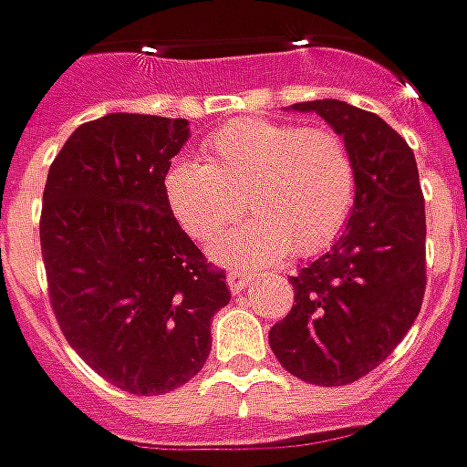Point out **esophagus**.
I'll return each mask as SVG.
<instances>
[{
    "label": "esophagus",
    "instance_id": "1",
    "mask_svg": "<svg viewBox=\"0 0 467 467\" xmlns=\"http://www.w3.org/2000/svg\"><path fill=\"white\" fill-rule=\"evenodd\" d=\"M228 288H231V291H234V294H242L244 288H246V285H249V283H252V278H249V275H246V273H242V270H231V273H228Z\"/></svg>",
    "mask_w": 467,
    "mask_h": 467
}]
</instances>
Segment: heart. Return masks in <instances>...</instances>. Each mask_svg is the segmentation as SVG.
Masks as SVG:
<instances>
[{
	"label": "heart",
	"instance_id": "heart-1",
	"mask_svg": "<svg viewBox=\"0 0 467 467\" xmlns=\"http://www.w3.org/2000/svg\"><path fill=\"white\" fill-rule=\"evenodd\" d=\"M358 169L332 130L242 119L205 142V163L171 161L163 197L194 242H213L244 213L252 221L213 244V260L234 267L275 265L288 252L309 257L348 223Z\"/></svg>",
	"mask_w": 467,
	"mask_h": 467
}]
</instances>
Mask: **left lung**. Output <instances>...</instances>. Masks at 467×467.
<instances>
[{"label":"left lung","mask_w":467,"mask_h":467,"mask_svg":"<svg viewBox=\"0 0 467 467\" xmlns=\"http://www.w3.org/2000/svg\"><path fill=\"white\" fill-rule=\"evenodd\" d=\"M348 142L358 194L330 252L291 278L294 306L270 330L285 371L340 387L379 367L410 330L426 291V213L413 150L385 119L346 100H306Z\"/></svg>","instance_id":"obj_1"}]
</instances>
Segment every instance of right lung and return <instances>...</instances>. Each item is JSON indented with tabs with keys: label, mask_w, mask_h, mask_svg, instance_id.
Returning <instances> with one entry per match:
<instances>
[{
	"label": "right lung",
	"mask_w": 467,
	"mask_h": 467,
	"mask_svg": "<svg viewBox=\"0 0 467 467\" xmlns=\"http://www.w3.org/2000/svg\"><path fill=\"white\" fill-rule=\"evenodd\" d=\"M187 119L106 114L78 127L44 189L41 254L64 337L103 379L163 395L205 367L231 301L163 197Z\"/></svg>",
	"instance_id": "obj_1"
}]
</instances>
